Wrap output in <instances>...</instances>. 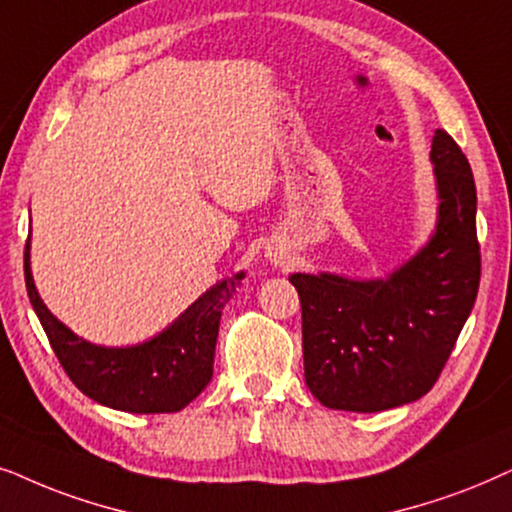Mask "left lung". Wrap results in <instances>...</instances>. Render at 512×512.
<instances>
[{"instance_id":"1","label":"left lung","mask_w":512,"mask_h":512,"mask_svg":"<svg viewBox=\"0 0 512 512\" xmlns=\"http://www.w3.org/2000/svg\"><path fill=\"white\" fill-rule=\"evenodd\" d=\"M431 163L438 224L424 248L388 278L292 274L302 302L304 379L330 410L381 412L431 391L480 288L473 170L447 131Z\"/></svg>"}]
</instances>
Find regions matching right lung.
Segmentation results:
<instances>
[{
	"instance_id": "1",
	"label": "right lung",
	"mask_w": 512,
	"mask_h": 512,
	"mask_svg": "<svg viewBox=\"0 0 512 512\" xmlns=\"http://www.w3.org/2000/svg\"><path fill=\"white\" fill-rule=\"evenodd\" d=\"M243 276L241 271L213 285L147 342L109 349L77 337L46 309L34 288L30 238L25 245L27 297L67 377L95 403L133 414L180 412L208 386L222 309Z\"/></svg>"
}]
</instances>
